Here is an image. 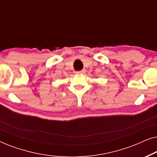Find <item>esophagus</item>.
Listing matches in <instances>:
<instances>
[{
  "label": "esophagus",
  "mask_w": 157,
  "mask_h": 157,
  "mask_svg": "<svg viewBox=\"0 0 157 157\" xmlns=\"http://www.w3.org/2000/svg\"><path fill=\"white\" fill-rule=\"evenodd\" d=\"M85 72H86V70L83 69V70L80 71H76V74H83Z\"/></svg>",
  "instance_id": "1"
}]
</instances>
